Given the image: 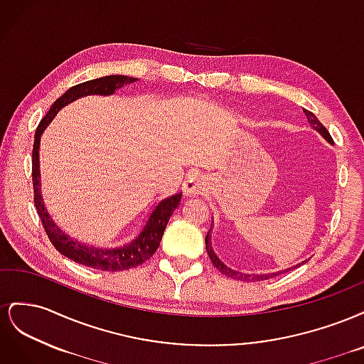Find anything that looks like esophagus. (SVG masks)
Wrapping results in <instances>:
<instances>
[{
  "instance_id": "34e87169",
  "label": "esophagus",
  "mask_w": 364,
  "mask_h": 364,
  "mask_svg": "<svg viewBox=\"0 0 364 364\" xmlns=\"http://www.w3.org/2000/svg\"><path fill=\"white\" fill-rule=\"evenodd\" d=\"M206 191V182L200 176H191L183 183V193L186 196H199Z\"/></svg>"
}]
</instances>
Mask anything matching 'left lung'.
Listing matches in <instances>:
<instances>
[{
  "label": "left lung",
  "instance_id": "1",
  "mask_svg": "<svg viewBox=\"0 0 364 364\" xmlns=\"http://www.w3.org/2000/svg\"><path fill=\"white\" fill-rule=\"evenodd\" d=\"M304 112H305V115H306V118H308V123H310L311 129H314L316 132H318V134H321V135L329 142V144H334V141H333L331 135H329V132L325 129V126L321 123V121L317 119V117H316L313 112L306 111V109H304ZM211 228H213V225H211ZM211 230H213V229H209V232L206 234V238H205V245H206L208 255H209V258H211L214 266H215L220 272H222L223 274H226V277L232 278V279L247 281V282H249V281H266V279H270V278H277V277H279V274H282V273H287V272H290V270H294V269H297V267H301L302 264L306 261V259H305V261H302V262H299V264H294V266H291V267L282 269V270H277V272H269V273H243V272H238V270H235V269H232V267L226 266V264L215 255V252H214V249H213V243H211Z\"/></svg>",
  "mask_w": 364,
  "mask_h": 364
}]
</instances>
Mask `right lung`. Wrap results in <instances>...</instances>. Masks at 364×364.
Wrapping results in <instances>:
<instances>
[{
    "instance_id": "right-lung-1",
    "label": "right lung",
    "mask_w": 364,
    "mask_h": 364,
    "mask_svg": "<svg viewBox=\"0 0 364 364\" xmlns=\"http://www.w3.org/2000/svg\"><path fill=\"white\" fill-rule=\"evenodd\" d=\"M138 82L135 77L127 75H105L100 79H94L90 82H85L80 85H75L59 97L56 102L53 103L47 115L41 119V123L36 129L35 134V144H33V188H35V206L38 209L39 218L42 222L43 229L53 243L62 255L67 258L83 264L86 267H92L97 270H106V272H119V270H129L132 267H136L139 264L146 262L153 253L159 247V243L164 235V230L167 228L170 217L173 215L174 209L181 205L182 191L174 193L168 197H165L161 202L155 205L149 214L144 226L138 232V235L127 241V243L117 246V247H100L90 243H82V241L70 237L67 232L54 223V220L48 214L46 203L42 200L41 193V170H39V146H41V136L53 118L58 115V112L63 106L70 105L77 98L85 95H112L119 87L124 85H130Z\"/></svg>"
}]
</instances>
